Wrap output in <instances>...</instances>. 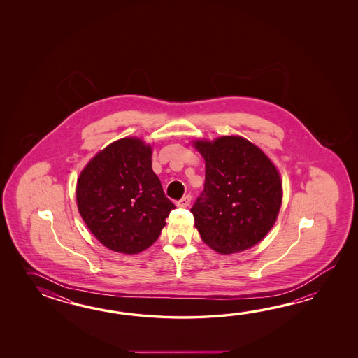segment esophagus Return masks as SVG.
Wrapping results in <instances>:
<instances>
[{"mask_svg":"<svg viewBox=\"0 0 358 358\" xmlns=\"http://www.w3.org/2000/svg\"><path fill=\"white\" fill-rule=\"evenodd\" d=\"M190 202H192V196L190 194H187V196H184L182 199H179L178 202H176V205L178 207H188L190 205Z\"/></svg>","mask_w":358,"mask_h":358,"instance_id":"obj_1","label":"esophagus"}]
</instances>
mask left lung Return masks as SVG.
Listing matches in <instances>:
<instances>
[{
    "label": "left lung",
    "instance_id": "obj_1",
    "mask_svg": "<svg viewBox=\"0 0 358 358\" xmlns=\"http://www.w3.org/2000/svg\"><path fill=\"white\" fill-rule=\"evenodd\" d=\"M205 187L190 213L202 241L224 255L259 243L282 206L278 170L259 147L241 137L198 141Z\"/></svg>",
    "mask_w": 358,
    "mask_h": 358
}]
</instances>
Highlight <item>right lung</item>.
<instances>
[{
	"instance_id": "add662e5",
	"label": "right lung",
	"mask_w": 358,
	"mask_h": 358,
	"mask_svg": "<svg viewBox=\"0 0 358 358\" xmlns=\"http://www.w3.org/2000/svg\"><path fill=\"white\" fill-rule=\"evenodd\" d=\"M152 151L137 138L107 145L84 168L76 185L80 216L107 248L138 253L157 241L176 205L153 173Z\"/></svg>"
}]
</instances>
